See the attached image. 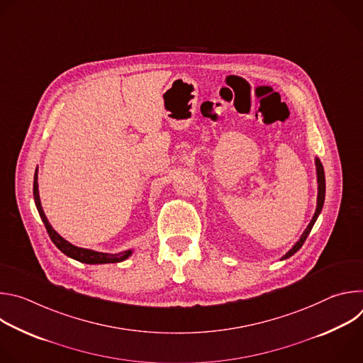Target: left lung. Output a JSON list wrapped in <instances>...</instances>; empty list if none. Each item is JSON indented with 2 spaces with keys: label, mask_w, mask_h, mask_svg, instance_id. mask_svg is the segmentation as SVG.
<instances>
[{
  "label": "left lung",
  "mask_w": 363,
  "mask_h": 363,
  "mask_svg": "<svg viewBox=\"0 0 363 363\" xmlns=\"http://www.w3.org/2000/svg\"><path fill=\"white\" fill-rule=\"evenodd\" d=\"M316 171H318V184H319V194H318V206H316V213H315V216H313V218H312V221H310V224L307 225V228L304 230V233L301 234V237H300V240L293 245V248L281 258V260H286V258H289V257H291L294 252H297L300 248H301V245L304 244V241H306V238H307V235L310 234V231H312V228H313V225H315V223H316V220H318V217H319V214H320V211H322V208H323V202H325V192H326V184H325V171H323V165H322V162L316 158Z\"/></svg>",
  "instance_id": "8db88e82"
}]
</instances>
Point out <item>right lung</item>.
Returning a JSON list of instances; mask_svg holds the SVG:
<instances>
[{
  "label": "right lung",
  "mask_w": 363,
  "mask_h": 363,
  "mask_svg": "<svg viewBox=\"0 0 363 363\" xmlns=\"http://www.w3.org/2000/svg\"><path fill=\"white\" fill-rule=\"evenodd\" d=\"M33 194H34V201H35V206L38 210V214L44 223V227L51 238V241L55 242V245L65 252L66 255L74 258V260L80 262V263H86V264H108V263H121L130 255V250L128 251H122L119 254H105V252H97V251H91V250H86V248H79L73 244H70L69 241H66L63 237H60L53 227H51L44 216V211L41 208V202H40V196H38V185H37V171L34 174V185H33Z\"/></svg>",
  "instance_id": "add662e5"
}]
</instances>
